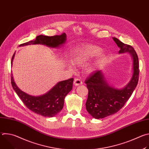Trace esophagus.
Segmentation results:
<instances>
[{
  "label": "esophagus",
  "instance_id": "obj_1",
  "mask_svg": "<svg viewBox=\"0 0 149 149\" xmlns=\"http://www.w3.org/2000/svg\"><path fill=\"white\" fill-rule=\"evenodd\" d=\"M82 84V81L79 78H75V79H74V84L75 85V86H80V85H81Z\"/></svg>",
  "mask_w": 149,
  "mask_h": 149
}]
</instances>
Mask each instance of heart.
I'll return each mask as SVG.
<instances>
[{
  "label": "heart",
  "instance_id": "b5f03b06",
  "mask_svg": "<svg viewBox=\"0 0 149 149\" xmlns=\"http://www.w3.org/2000/svg\"><path fill=\"white\" fill-rule=\"evenodd\" d=\"M102 49L97 46L93 45H84L75 51L72 59V62L74 65L82 67L86 65V63L90 60L98 55V58L94 66H90L87 68L88 72H92L95 70L97 67H99L102 64L107 57L105 53H100ZM68 67L70 70L73 69L71 64L68 65Z\"/></svg>",
  "mask_w": 149,
  "mask_h": 149
}]
</instances>
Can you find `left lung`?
<instances>
[{"mask_svg": "<svg viewBox=\"0 0 149 149\" xmlns=\"http://www.w3.org/2000/svg\"><path fill=\"white\" fill-rule=\"evenodd\" d=\"M113 39L120 49L118 51L120 54L128 53L132 56L133 74L129 83L120 89L111 86L101 70L91 74L85 81L88 90L86 109L93 117L97 119L103 118L118 112L132 95L139 81V59L135 50L132 46L123 43L117 38Z\"/></svg>", "mask_w": 149, "mask_h": 149, "instance_id": "obj_1", "label": "left lung"}]
</instances>
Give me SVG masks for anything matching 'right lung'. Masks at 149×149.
I'll return each instance as SVG.
<instances>
[{
    "label": "right lung",
    "instance_id": "1",
    "mask_svg": "<svg viewBox=\"0 0 149 149\" xmlns=\"http://www.w3.org/2000/svg\"><path fill=\"white\" fill-rule=\"evenodd\" d=\"M67 35L65 33L53 36L41 35L37 36L35 40L29 41L20 46L42 44L51 48H59L65 43ZM15 55V52L12 58V67ZM73 81L74 79L70 78L58 82L46 94L39 96H33L20 90L15 82L12 74L11 76L12 87L24 104L33 112L48 117H54L63 109L65 98L72 89Z\"/></svg>",
    "mask_w": 149,
    "mask_h": 149
}]
</instances>
